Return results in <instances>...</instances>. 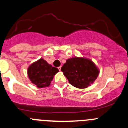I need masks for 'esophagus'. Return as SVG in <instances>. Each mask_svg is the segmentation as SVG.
I'll use <instances>...</instances> for the list:
<instances>
[{
    "label": "esophagus",
    "instance_id": "esophagus-1",
    "mask_svg": "<svg viewBox=\"0 0 128 128\" xmlns=\"http://www.w3.org/2000/svg\"><path fill=\"white\" fill-rule=\"evenodd\" d=\"M58 69H59V70H60V71H61V69H62V66H59V67H58Z\"/></svg>",
    "mask_w": 128,
    "mask_h": 128
}]
</instances>
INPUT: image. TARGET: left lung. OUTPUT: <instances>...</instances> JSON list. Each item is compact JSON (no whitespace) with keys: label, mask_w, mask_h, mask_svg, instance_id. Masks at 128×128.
<instances>
[{"label":"left lung","mask_w":128,"mask_h":128,"mask_svg":"<svg viewBox=\"0 0 128 128\" xmlns=\"http://www.w3.org/2000/svg\"><path fill=\"white\" fill-rule=\"evenodd\" d=\"M61 70L71 85L81 89L93 84L99 74V69L91 60L77 56L67 59Z\"/></svg>","instance_id":"8db88e82"}]
</instances>
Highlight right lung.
<instances>
[{
  "instance_id": "right-lung-1",
  "label": "right lung",
  "mask_w": 128,
  "mask_h": 128,
  "mask_svg": "<svg viewBox=\"0 0 128 128\" xmlns=\"http://www.w3.org/2000/svg\"><path fill=\"white\" fill-rule=\"evenodd\" d=\"M59 72L43 58L30 64L28 68V76L32 83L38 88H46L50 85L54 75Z\"/></svg>"
}]
</instances>
